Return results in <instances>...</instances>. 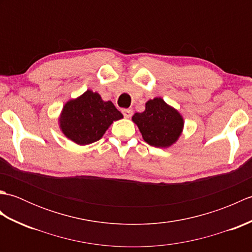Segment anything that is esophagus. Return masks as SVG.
<instances>
[{"label": "esophagus", "mask_w": 252, "mask_h": 252, "mask_svg": "<svg viewBox=\"0 0 252 252\" xmlns=\"http://www.w3.org/2000/svg\"><path fill=\"white\" fill-rule=\"evenodd\" d=\"M122 114L126 118H131L133 115V110L132 109H123Z\"/></svg>", "instance_id": "1"}]
</instances>
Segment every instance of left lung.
Segmentation results:
<instances>
[{
	"instance_id": "obj_1",
	"label": "left lung",
	"mask_w": 252,
	"mask_h": 252,
	"mask_svg": "<svg viewBox=\"0 0 252 252\" xmlns=\"http://www.w3.org/2000/svg\"><path fill=\"white\" fill-rule=\"evenodd\" d=\"M132 121L137 126L143 140L158 148L172 146L179 140L184 127L182 115L161 97L147 100L145 110L135 112Z\"/></svg>"
}]
</instances>
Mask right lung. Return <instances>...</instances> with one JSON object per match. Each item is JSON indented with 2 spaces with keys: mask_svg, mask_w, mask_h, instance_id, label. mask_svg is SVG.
Returning a JSON list of instances; mask_svg holds the SVG:
<instances>
[{
  "mask_svg": "<svg viewBox=\"0 0 252 252\" xmlns=\"http://www.w3.org/2000/svg\"><path fill=\"white\" fill-rule=\"evenodd\" d=\"M122 118L110 100L105 101L97 92L88 90L63 105L58 125L67 138L84 146L100 140L111 123Z\"/></svg>",
  "mask_w": 252,
  "mask_h": 252,
  "instance_id": "1",
  "label": "right lung"
}]
</instances>
